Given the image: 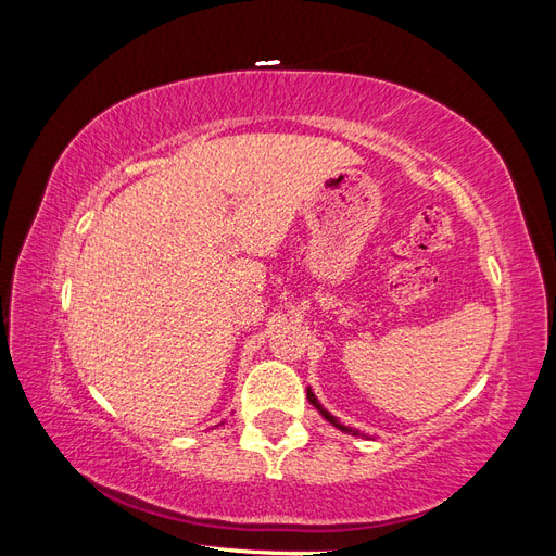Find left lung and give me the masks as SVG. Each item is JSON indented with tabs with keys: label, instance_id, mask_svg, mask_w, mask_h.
<instances>
[{
	"label": "left lung",
	"instance_id": "obj_1",
	"mask_svg": "<svg viewBox=\"0 0 556 556\" xmlns=\"http://www.w3.org/2000/svg\"><path fill=\"white\" fill-rule=\"evenodd\" d=\"M306 396H308V401L313 403V406L317 408V413H319V415H323V417L327 419V422H329V425H333L336 429H339V431H343V433H350V435H364V433H359L357 429H352V427H345V425H341V422H339V417H333V415H331V413H329V410H327V408L323 406V403H319V401H317V396L313 394V390H311V387H308V390H306Z\"/></svg>",
	"mask_w": 556,
	"mask_h": 556
}]
</instances>
